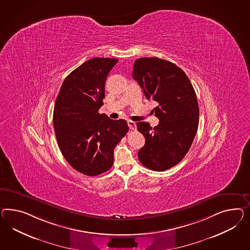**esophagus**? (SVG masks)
Listing matches in <instances>:
<instances>
[{"label": "esophagus", "instance_id": "obj_1", "mask_svg": "<svg viewBox=\"0 0 250 250\" xmlns=\"http://www.w3.org/2000/svg\"><path fill=\"white\" fill-rule=\"evenodd\" d=\"M127 124H128L129 128L132 129V130H135V129H136V124H135V122L132 121V120H128Z\"/></svg>", "mask_w": 250, "mask_h": 250}]
</instances>
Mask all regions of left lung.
Listing matches in <instances>:
<instances>
[{
    "label": "left lung",
    "mask_w": 250,
    "mask_h": 250,
    "mask_svg": "<svg viewBox=\"0 0 250 250\" xmlns=\"http://www.w3.org/2000/svg\"><path fill=\"white\" fill-rule=\"evenodd\" d=\"M133 78L146 97L158 104L154 109L158 125L152 128L147 122L136 124L146 138L138 159L151 170H167L182 160L196 136L199 122L196 92L181 68L157 57L135 60Z\"/></svg>",
    "instance_id": "obj_1"
}]
</instances>
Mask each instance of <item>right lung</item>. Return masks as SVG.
<instances>
[{
	"label": "right lung",
	"mask_w": 250,
	"mask_h": 250,
	"mask_svg": "<svg viewBox=\"0 0 250 250\" xmlns=\"http://www.w3.org/2000/svg\"><path fill=\"white\" fill-rule=\"evenodd\" d=\"M117 62L102 57L84 62L64 79L54 104L59 148L72 167L86 176H98L112 167L115 146L128 132L125 120L98 113L106 77Z\"/></svg>",
	"instance_id": "add662e5"
}]
</instances>
